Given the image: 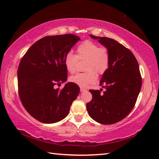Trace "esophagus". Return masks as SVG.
<instances>
[{
    "label": "esophagus",
    "instance_id": "1",
    "mask_svg": "<svg viewBox=\"0 0 159 159\" xmlns=\"http://www.w3.org/2000/svg\"><path fill=\"white\" fill-rule=\"evenodd\" d=\"M80 92H86V89L83 88V87H80Z\"/></svg>",
    "mask_w": 159,
    "mask_h": 159
}]
</instances>
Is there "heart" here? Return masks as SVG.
<instances>
[{
  "mask_svg": "<svg viewBox=\"0 0 159 159\" xmlns=\"http://www.w3.org/2000/svg\"><path fill=\"white\" fill-rule=\"evenodd\" d=\"M76 56L72 52H67L64 57V65L70 73L75 72L77 59L86 61L84 70L87 72L79 73L70 78V82L81 87H86L96 81V74H102L108 69L110 55L105 48L100 46L92 41L87 40L78 46Z\"/></svg>",
  "mask_w": 159,
  "mask_h": 159,
  "instance_id": "1",
  "label": "heart"
}]
</instances>
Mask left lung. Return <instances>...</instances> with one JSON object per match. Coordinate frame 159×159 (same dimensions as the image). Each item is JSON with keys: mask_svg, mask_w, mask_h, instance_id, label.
Masks as SVG:
<instances>
[{"mask_svg": "<svg viewBox=\"0 0 159 159\" xmlns=\"http://www.w3.org/2000/svg\"><path fill=\"white\" fill-rule=\"evenodd\" d=\"M89 36L107 48L110 62L100 82L106 91L89 90L92 100L87 110L97 122L113 124L126 117L136 103L142 83L139 66L133 52L115 39Z\"/></svg>", "mask_w": 159, "mask_h": 159, "instance_id": "left-lung-1", "label": "left lung"}]
</instances>
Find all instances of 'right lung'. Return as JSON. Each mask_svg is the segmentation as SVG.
Wrapping results in <instances>:
<instances>
[{
	"label": "right lung",
	"instance_id": "1",
	"mask_svg": "<svg viewBox=\"0 0 159 159\" xmlns=\"http://www.w3.org/2000/svg\"><path fill=\"white\" fill-rule=\"evenodd\" d=\"M80 40L73 34L47 36L30 47L18 69L20 98L31 116L40 122L56 123L70 112L80 88L67 83L61 90L55 85L65 83L67 70L64 57Z\"/></svg>",
	"mask_w": 159,
	"mask_h": 159
}]
</instances>
